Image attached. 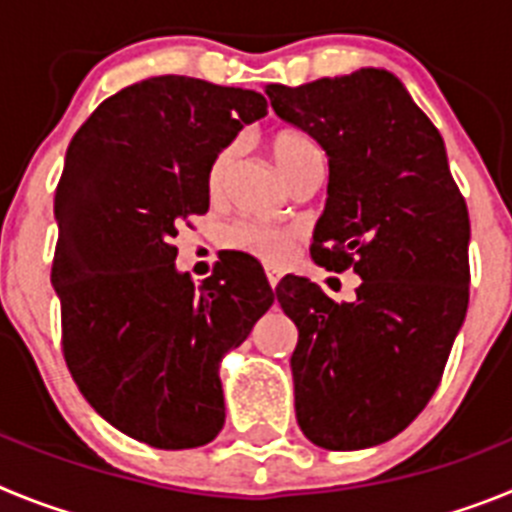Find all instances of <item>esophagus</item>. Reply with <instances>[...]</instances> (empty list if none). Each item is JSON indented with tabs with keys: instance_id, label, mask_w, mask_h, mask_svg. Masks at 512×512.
<instances>
[{
	"instance_id": "esophagus-1",
	"label": "esophagus",
	"mask_w": 512,
	"mask_h": 512,
	"mask_svg": "<svg viewBox=\"0 0 512 512\" xmlns=\"http://www.w3.org/2000/svg\"><path fill=\"white\" fill-rule=\"evenodd\" d=\"M266 279H269L271 289H274L279 284V279H282V271L274 269V266H266Z\"/></svg>"
}]
</instances>
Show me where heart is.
Segmentation results:
<instances>
[{
  "mask_svg": "<svg viewBox=\"0 0 512 512\" xmlns=\"http://www.w3.org/2000/svg\"><path fill=\"white\" fill-rule=\"evenodd\" d=\"M269 148L271 156H274V161H277V166L282 169V174L287 179H292L307 161L323 156L310 135L292 128L277 130V133L271 135ZM230 166H233V148L217 151L215 158L210 161V169H207V192L212 197L220 194V189H223L225 179L230 174ZM295 241L297 230L279 228V225L269 223H256V220L235 223L225 230V243L230 248L248 253V256H256L264 264H282L289 256V251H292V246H295Z\"/></svg>",
  "mask_w": 512,
  "mask_h": 512,
  "instance_id": "b5f03b06",
  "label": "heart"
}]
</instances>
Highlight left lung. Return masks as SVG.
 <instances>
[{
  "instance_id": "1",
  "label": "left lung",
  "mask_w": 512,
  "mask_h": 512,
  "mask_svg": "<svg viewBox=\"0 0 512 512\" xmlns=\"http://www.w3.org/2000/svg\"><path fill=\"white\" fill-rule=\"evenodd\" d=\"M266 94L328 156L312 261L361 277L356 300L341 305L310 279L279 282L300 330L297 423L323 449H369L405 431L443 377L469 305L467 202L441 133L390 71L269 84Z\"/></svg>"
}]
</instances>
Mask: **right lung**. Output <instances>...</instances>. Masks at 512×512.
Masks as SVG:
<instances>
[{
  "mask_svg": "<svg viewBox=\"0 0 512 512\" xmlns=\"http://www.w3.org/2000/svg\"><path fill=\"white\" fill-rule=\"evenodd\" d=\"M264 115L251 89L153 76L104 99L66 151L51 274L63 359L107 423L156 449L220 433V361L274 302L248 256L194 287L171 243L210 207L215 153Z\"/></svg>",
  "mask_w": 512,
  "mask_h": 512,
  "instance_id": "add662e5",
  "label": "right lung"
}]
</instances>
